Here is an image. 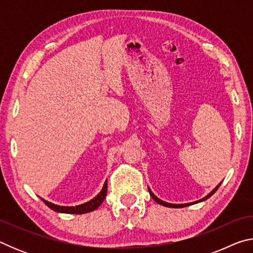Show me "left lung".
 <instances>
[{
	"mask_svg": "<svg viewBox=\"0 0 253 253\" xmlns=\"http://www.w3.org/2000/svg\"><path fill=\"white\" fill-rule=\"evenodd\" d=\"M221 185V183L219 184V185H217L215 188H214V190L211 192V193L210 194H208L207 196H205V198H203V199H201V200H199V201H196V202H192V203H185V204H172V203H168V202H164V201H162V200H160L157 198V196L153 193V192L151 191V188L148 187V192H149V194H151V196L153 198V200L155 201V202H157L158 204H161V205H164V207H168V208H184V207H188V205H192V204H195V203H199V202H202V201H205L207 199H209L210 196H212L214 193H215L216 192V190L217 188H219V186Z\"/></svg>",
	"mask_w": 253,
	"mask_h": 253,
	"instance_id": "left-lung-1",
	"label": "left lung"
}]
</instances>
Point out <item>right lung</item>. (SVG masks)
Returning a JSON list of instances; mask_svg holds the SVG:
<instances>
[{"label": "right lung", "instance_id": "1", "mask_svg": "<svg viewBox=\"0 0 253 253\" xmlns=\"http://www.w3.org/2000/svg\"><path fill=\"white\" fill-rule=\"evenodd\" d=\"M106 194H107V179H106V182L104 184V186H102V190L100 191L99 194L95 196L92 200L88 201V202L80 204V205H76V207H61V205L53 204L51 202H48V201H45L43 199H41V200L43 201L45 205H48L51 210H53V211H55V212L69 213V214H84V213L91 212V211H93V210H96L98 207H99V205L104 202Z\"/></svg>", "mask_w": 253, "mask_h": 253}]
</instances>
